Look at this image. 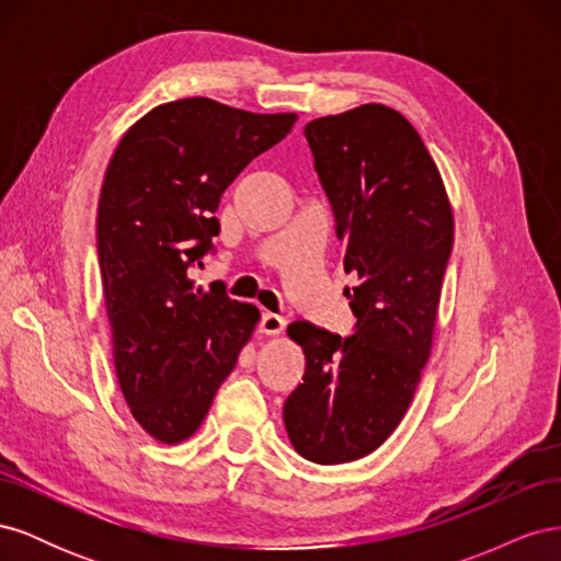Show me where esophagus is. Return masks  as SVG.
I'll list each match as a JSON object with an SVG mask.
<instances>
[{"label": "esophagus", "instance_id": "1", "mask_svg": "<svg viewBox=\"0 0 561 561\" xmlns=\"http://www.w3.org/2000/svg\"><path fill=\"white\" fill-rule=\"evenodd\" d=\"M285 330V318L276 316V313H264L260 320V332L268 334V336H278Z\"/></svg>", "mask_w": 561, "mask_h": 561}]
</instances>
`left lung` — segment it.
Returning <instances> with one entry per match:
<instances>
[{
    "label": "left lung",
    "mask_w": 561,
    "mask_h": 561,
    "mask_svg": "<svg viewBox=\"0 0 561 561\" xmlns=\"http://www.w3.org/2000/svg\"><path fill=\"white\" fill-rule=\"evenodd\" d=\"M344 241V287L358 318L342 339L309 320L287 336L307 358L285 400L290 445L313 463L358 461L407 414L426 367L454 213L433 157L398 112L367 103L304 128Z\"/></svg>",
    "instance_id": "left-lung-1"
}]
</instances>
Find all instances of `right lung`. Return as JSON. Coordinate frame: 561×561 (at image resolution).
Listing matches in <instances>:
<instances>
[{
	"instance_id": "1",
	"label": "right lung",
	"mask_w": 561,
	"mask_h": 561,
	"mask_svg": "<svg viewBox=\"0 0 561 561\" xmlns=\"http://www.w3.org/2000/svg\"><path fill=\"white\" fill-rule=\"evenodd\" d=\"M295 112L254 114L213 98L149 110L118 142L98 203L116 379L133 419L161 445L190 439L250 342L260 309L203 290L192 264L219 233L227 186L278 145Z\"/></svg>"
}]
</instances>
